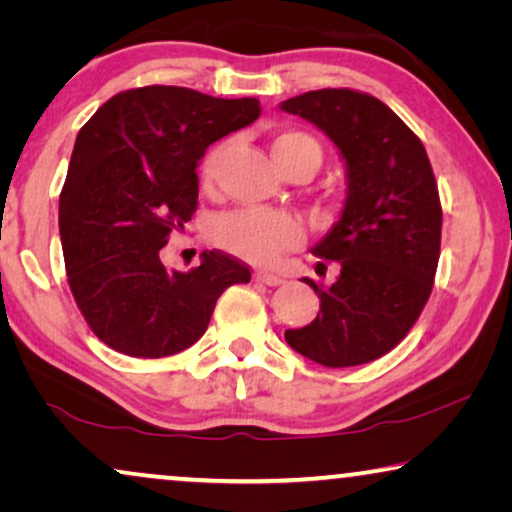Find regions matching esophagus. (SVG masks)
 <instances>
[{
  "instance_id": "obj_1",
  "label": "esophagus",
  "mask_w": 512,
  "mask_h": 512,
  "mask_svg": "<svg viewBox=\"0 0 512 512\" xmlns=\"http://www.w3.org/2000/svg\"><path fill=\"white\" fill-rule=\"evenodd\" d=\"M254 279L258 284H265V286H279L284 284V279L279 275H270V272H256Z\"/></svg>"
}]
</instances>
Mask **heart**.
Here are the masks:
<instances>
[{
  "label": "heart",
  "instance_id": "b5f03b06",
  "mask_svg": "<svg viewBox=\"0 0 512 512\" xmlns=\"http://www.w3.org/2000/svg\"><path fill=\"white\" fill-rule=\"evenodd\" d=\"M228 144L221 142L207 151L200 165V179L212 186ZM272 158L282 172L291 167H305L314 174L319 170L324 151L312 135L303 130H286L272 139ZM214 240L219 247L256 265L275 263L279 254L296 249L303 242V228L289 214L265 212V209H237L214 221Z\"/></svg>",
  "mask_w": 512,
  "mask_h": 512
}]
</instances>
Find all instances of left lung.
<instances>
[{
	"label": "left lung",
	"mask_w": 512,
	"mask_h": 512,
	"mask_svg": "<svg viewBox=\"0 0 512 512\" xmlns=\"http://www.w3.org/2000/svg\"><path fill=\"white\" fill-rule=\"evenodd\" d=\"M282 109L326 132L347 165L345 207L312 249L340 275L328 289L305 279L319 314L284 338L326 368L361 366L391 352L431 296L443 226L436 177L419 137L373 95L310 90Z\"/></svg>",
	"instance_id": "1"
}]
</instances>
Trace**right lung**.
<instances>
[{"mask_svg":"<svg viewBox=\"0 0 512 512\" xmlns=\"http://www.w3.org/2000/svg\"><path fill=\"white\" fill-rule=\"evenodd\" d=\"M261 116L256 97L221 100L179 86L123 90L76 137L60 193V240L76 305L104 345L163 359L202 338L216 300L251 272L223 251L198 268L160 263L174 228L198 209L207 146Z\"/></svg>","mask_w":512,"mask_h":512,"instance_id":"obj_1","label":"right lung"}]
</instances>
